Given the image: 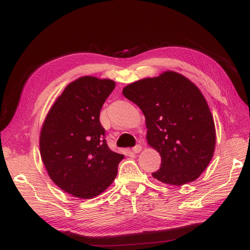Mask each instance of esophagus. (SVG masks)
Listing matches in <instances>:
<instances>
[{"label": "esophagus", "mask_w": 250, "mask_h": 250, "mask_svg": "<svg viewBox=\"0 0 250 250\" xmlns=\"http://www.w3.org/2000/svg\"><path fill=\"white\" fill-rule=\"evenodd\" d=\"M132 150H133V152H134V153H139L142 151V146H141V145H136V146L133 148Z\"/></svg>", "instance_id": "1"}]
</instances>
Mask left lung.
I'll use <instances>...</instances> for the list:
<instances>
[{
    "label": "left lung",
    "mask_w": 250,
    "mask_h": 250,
    "mask_svg": "<svg viewBox=\"0 0 250 250\" xmlns=\"http://www.w3.org/2000/svg\"><path fill=\"white\" fill-rule=\"evenodd\" d=\"M123 94L142 109L148 145L162 158L153 178L170 185L199 178L213 158L216 132L198 87L184 75L168 70L126 85Z\"/></svg>",
    "instance_id": "1"
}]
</instances>
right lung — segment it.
I'll return each mask as SVG.
<instances>
[{
	"label": "right lung",
	"instance_id": "1",
	"mask_svg": "<svg viewBox=\"0 0 250 250\" xmlns=\"http://www.w3.org/2000/svg\"><path fill=\"white\" fill-rule=\"evenodd\" d=\"M115 85L113 80L91 75L77 79L56 99L42 124L39 149L48 175L77 198L103 193L125 158L108 148L99 119Z\"/></svg>",
	"mask_w": 250,
	"mask_h": 250
}]
</instances>
